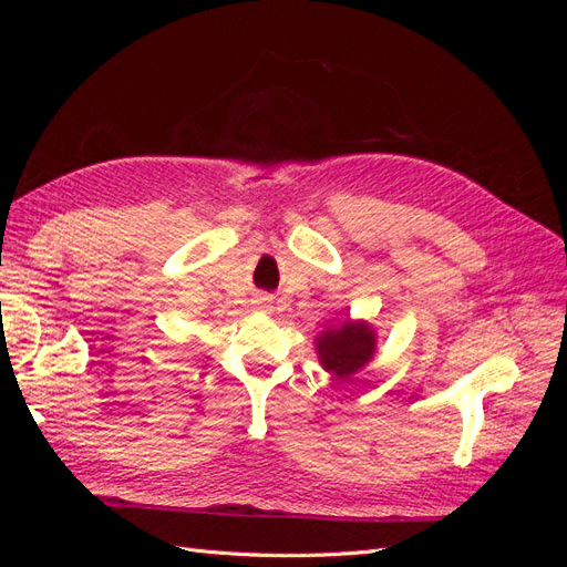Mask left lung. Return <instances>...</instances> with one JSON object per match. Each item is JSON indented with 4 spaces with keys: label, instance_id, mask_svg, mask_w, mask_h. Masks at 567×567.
<instances>
[{
    "label": "left lung",
    "instance_id": "8db88e82",
    "mask_svg": "<svg viewBox=\"0 0 567 567\" xmlns=\"http://www.w3.org/2000/svg\"><path fill=\"white\" fill-rule=\"evenodd\" d=\"M375 336L367 323H342L336 331H326L319 338V357L326 371L340 379H348L354 371L362 369L375 348Z\"/></svg>",
    "mask_w": 567,
    "mask_h": 567
}]
</instances>
